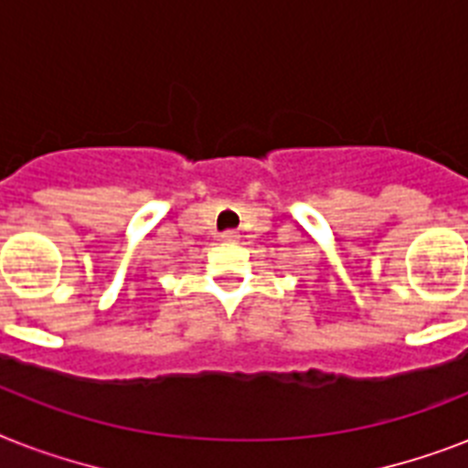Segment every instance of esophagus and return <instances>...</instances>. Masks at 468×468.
I'll return each instance as SVG.
<instances>
[{
  "label": "esophagus",
  "instance_id": "34e87169",
  "mask_svg": "<svg viewBox=\"0 0 468 468\" xmlns=\"http://www.w3.org/2000/svg\"><path fill=\"white\" fill-rule=\"evenodd\" d=\"M221 240L223 242H235V240H238V233H235V230H226V233H221Z\"/></svg>",
  "mask_w": 468,
  "mask_h": 468
}]
</instances>
